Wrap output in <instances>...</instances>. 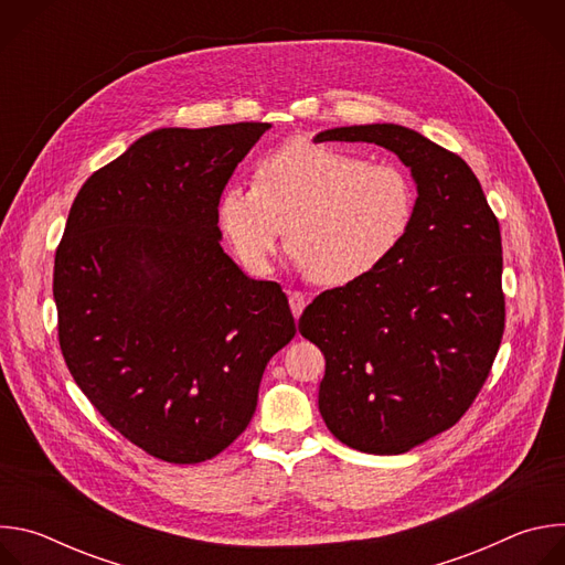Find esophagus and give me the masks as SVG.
Listing matches in <instances>:
<instances>
[{
  "label": "esophagus",
  "instance_id": "1",
  "mask_svg": "<svg viewBox=\"0 0 565 565\" xmlns=\"http://www.w3.org/2000/svg\"><path fill=\"white\" fill-rule=\"evenodd\" d=\"M288 301H290V310H292V315H295V317H299V315L303 312L306 303H308L306 295H303V292H297V290L288 295Z\"/></svg>",
  "mask_w": 565,
  "mask_h": 565
}]
</instances>
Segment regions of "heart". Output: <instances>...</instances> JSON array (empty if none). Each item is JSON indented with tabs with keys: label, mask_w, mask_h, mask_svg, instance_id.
<instances>
[{
	"label": "heart",
	"mask_w": 565,
	"mask_h": 565,
	"mask_svg": "<svg viewBox=\"0 0 565 565\" xmlns=\"http://www.w3.org/2000/svg\"><path fill=\"white\" fill-rule=\"evenodd\" d=\"M414 216L416 188L399 166L308 140L266 153L255 185L232 183L218 201V225L248 270L273 268L288 230L292 264L327 288L353 286L380 270Z\"/></svg>",
	"instance_id": "b5f03b06"
}]
</instances>
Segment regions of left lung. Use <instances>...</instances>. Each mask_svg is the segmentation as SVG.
<instances>
[{
	"instance_id": "8db88e82",
	"label": "left lung",
	"mask_w": 565,
	"mask_h": 565,
	"mask_svg": "<svg viewBox=\"0 0 565 565\" xmlns=\"http://www.w3.org/2000/svg\"><path fill=\"white\" fill-rule=\"evenodd\" d=\"M375 142L412 170L416 216L371 277L315 297L299 333L327 360L319 414L364 454H405L454 427L486 384L505 329L501 227L469 166L402 125L319 131Z\"/></svg>"
}]
</instances>
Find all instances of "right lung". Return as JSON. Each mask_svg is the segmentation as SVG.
<instances>
[{
  "label": "right lung",
  "mask_w": 565,
  "mask_h": 565,
  "mask_svg": "<svg viewBox=\"0 0 565 565\" xmlns=\"http://www.w3.org/2000/svg\"><path fill=\"white\" fill-rule=\"evenodd\" d=\"M268 129L149 131L71 205L53 270L60 349L100 416L153 458L192 465L234 443L297 333L281 286L218 244L223 188Z\"/></svg>",
  "instance_id": "add662e5"
}]
</instances>
